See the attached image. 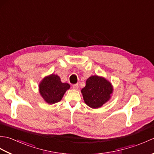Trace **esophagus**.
Masks as SVG:
<instances>
[{
    "label": "esophagus",
    "instance_id": "1",
    "mask_svg": "<svg viewBox=\"0 0 154 154\" xmlns=\"http://www.w3.org/2000/svg\"><path fill=\"white\" fill-rule=\"evenodd\" d=\"M73 89H75V90H77L78 89H79V86H78L77 84H75L73 85Z\"/></svg>",
    "mask_w": 154,
    "mask_h": 154
}]
</instances>
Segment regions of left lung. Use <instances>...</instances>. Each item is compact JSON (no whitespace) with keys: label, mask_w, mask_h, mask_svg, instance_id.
Listing matches in <instances>:
<instances>
[{"label":"left lung","mask_w":154,"mask_h":154,"mask_svg":"<svg viewBox=\"0 0 154 154\" xmlns=\"http://www.w3.org/2000/svg\"><path fill=\"white\" fill-rule=\"evenodd\" d=\"M81 92L87 105L92 109H99L110 99L113 86L104 77L92 75L87 79L86 85Z\"/></svg>","instance_id":"1"}]
</instances>
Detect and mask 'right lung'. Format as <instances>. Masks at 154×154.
<instances>
[{"label": "right lung", "instance_id": "right-lung-1", "mask_svg": "<svg viewBox=\"0 0 154 154\" xmlns=\"http://www.w3.org/2000/svg\"><path fill=\"white\" fill-rule=\"evenodd\" d=\"M39 93L45 103L53 104L60 102L69 89V84L62 83L57 75L52 73L43 78L38 86Z\"/></svg>", "mask_w": 154, "mask_h": 154}]
</instances>
